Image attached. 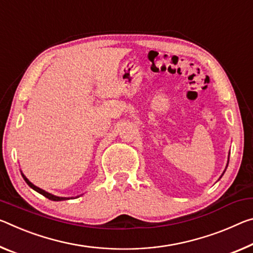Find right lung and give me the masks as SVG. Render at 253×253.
I'll return each instance as SVG.
<instances>
[{"mask_svg": "<svg viewBox=\"0 0 253 253\" xmlns=\"http://www.w3.org/2000/svg\"><path fill=\"white\" fill-rule=\"evenodd\" d=\"M22 177H23V179H25V181L28 183V186H29L30 188H33L34 190H36L37 192H39V194H42V196H45L46 198H48V199H50V200H54V202H61V200H65V199H70V198H64V197H57V196H54V195H51V194H49V192H46L45 190H42V189H40V188H38V187H36L35 184H33L31 183L29 180H28L26 177H25V174H22Z\"/></svg>", "mask_w": 253, "mask_h": 253, "instance_id": "right-lung-1", "label": "right lung"}]
</instances>
